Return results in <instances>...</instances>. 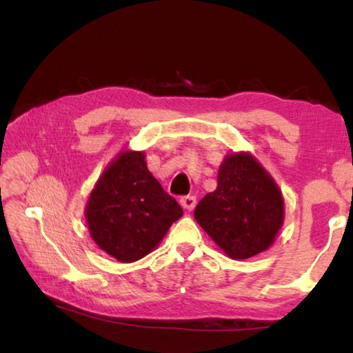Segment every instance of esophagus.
<instances>
[{
	"mask_svg": "<svg viewBox=\"0 0 353 353\" xmlns=\"http://www.w3.org/2000/svg\"><path fill=\"white\" fill-rule=\"evenodd\" d=\"M181 205L185 210H193L196 207V196H183L181 198Z\"/></svg>",
	"mask_w": 353,
	"mask_h": 353,
	"instance_id": "esophagus-1",
	"label": "esophagus"
}]
</instances>
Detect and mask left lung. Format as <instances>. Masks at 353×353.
Segmentation results:
<instances>
[{
  "label": "left lung",
  "mask_w": 353,
  "mask_h": 353,
  "mask_svg": "<svg viewBox=\"0 0 353 353\" xmlns=\"http://www.w3.org/2000/svg\"><path fill=\"white\" fill-rule=\"evenodd\" d=\"M283 198L274 179L248 152L230 154L218 171V187L205 194L194 219L234 260L270 249L283 224Z\"/></svg>",
  "instance_id": "obj_1"
}]
</instances>
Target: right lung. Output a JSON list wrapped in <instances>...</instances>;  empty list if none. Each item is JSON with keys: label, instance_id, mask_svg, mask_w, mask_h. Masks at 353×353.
Wrapping results in <instances>:
<instances>
[{"label": "right lung", "instance_id": "right-lung-1", "mask_svg": "<svg viewBox=\"0 0 353 353\" xmlns=\"http://www.w3.org/2000/svg\"><path fill=\"white\" fill-rule=\"evenodd\" d=\"M182 214V207L151 174L140 151L118 154L94 185L85 207L93 241L121 263L152 252Z\"/></svg>", "mask_w": 353, "mask_h": 353}]
</instances>
